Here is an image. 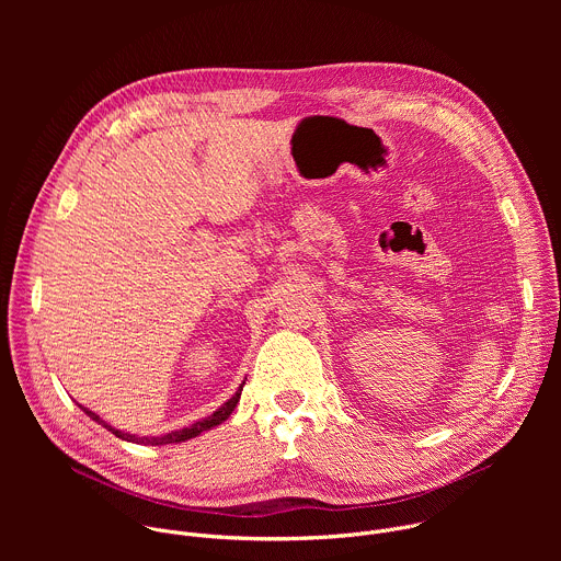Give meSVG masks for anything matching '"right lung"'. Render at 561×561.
Instances as JSON below:
<instances>
[{
    "mask_svg": "<svg viewBox=\"0 0 561 561\" xmlns=\"http://www.w3.org/2000/svg\"><path fill=\"white\" fill-rule=\"evenodd\" d=\"M244 383L247 381H242V386H239L237 390H234V394L228 399L226 404H221L213 415H208V417H204V420H199V422H195V424H191L188 428H180V431H171V433H167V435H162V437H137V435H133V433H126V431H119V428H115V426H111L106 420H102L98 413H93L91 409H87V407H82L79 404V409H82L93 422H98V424H102L106 431H111L115 437H119V439H124V442H133V444H150V446H167V444H180V442H188V439H193V437H197V435H202L204 431H210V428H215V426H219L221 422H226L228 417H230V413L234 411V407H237V402H239V394H242V388H244Z\"/></svg>",
    "mask_w": 561,
    "mask_h": 561,
    "instance_id": "add662e5",
    "label": "right lung"
}]
</instances>
